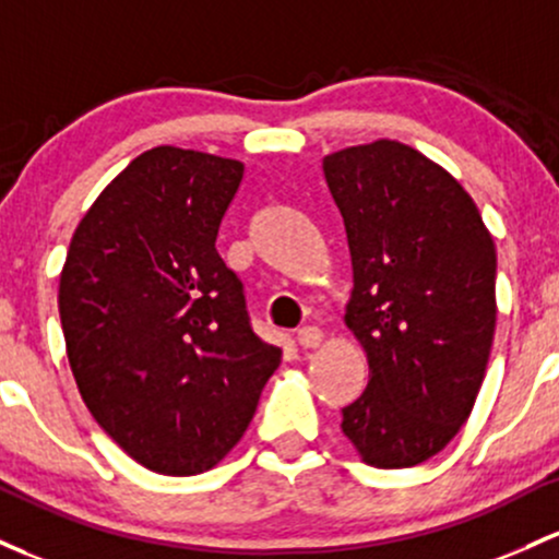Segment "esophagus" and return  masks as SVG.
I'll return each instance as SVG.
<instances>
[{"label":"esophagus","instance_id":"1","mask_svg":"<svg viewBox=\"0 0 559 559\" xmlns=\"http://www.w3.org/2000/svg\"><path fill=\"white\" fill-rule=\"evenodd\" d=\"M296 343L300 348H317L322 343V332L317 328H300L296 332Z\"/></svg>","mask_w":559,"mask_h":559}]
</instances>
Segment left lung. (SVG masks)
I'll return each instance as SVG.
<instances>
[{"label":"left lung","instance_id":"obj_1","mask_svg":"<svg viewBox=\"0 0 559 559\" xmlns=\"http://www.w3.org/2000/svg\"><path fill=\"white\" fill-rule=\"evenodd\" d=\"M322 168L354 266L346 322L369 361L341 428L369 465L415 467L460 432L486 378L497 250L460 181L406 144H359Z\"/></svg>","mask_w":559,"mask_h":559}]
</instances>
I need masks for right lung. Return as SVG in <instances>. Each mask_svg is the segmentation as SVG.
Here are the masks:
<instances>
[{
	"label": "right lung",
	"mask_w": 559,
	"mask_h": 559,
	"mask_svg": "<svg viewBox=\"0 0 559 559\" xmlns=\"http://www.w3.org/2000/svg\"><path fill=\"white\" fill-rule=\"evenodd\" d=\"M240 181L237 160L147 150L86 211L62 266L60 322L81 399L160 475L216 465L280 367L216 253Z\"/></svg>",
	"instance_id": "1"
}]
</instances>
